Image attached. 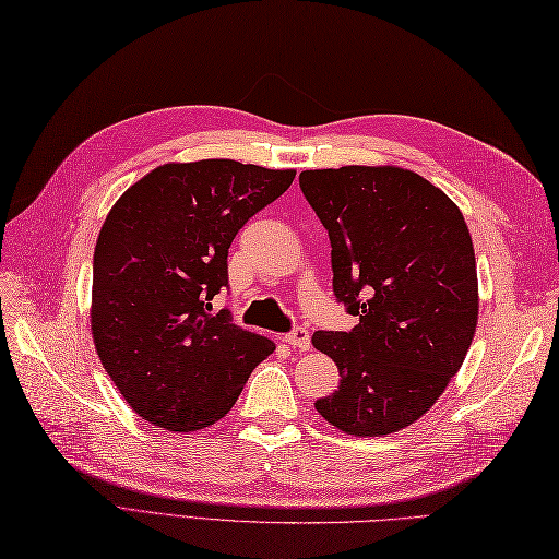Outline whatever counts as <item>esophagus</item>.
<instances>
[{
  "label": "esophagus",
  "instance_id": "34e87169",
  "mask_svg": "<svg viewBox=\"0 0 559 559\" xmlns=\"http://www.w3.org/2000/svg\"><path fill=\"white\" fill-rule=\"evenodd\" d=\"M284 342H287L292 348L308 350L310 348V332L306 330V326H296L294 332H289L287 336H284Z\"/></svg>",
  "mask_w": 559,
  "mask_h": 559
}]
</instances>
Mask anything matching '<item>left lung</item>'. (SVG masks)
<instances>
[{
    "label": "left lung",
    "mask_w": 559,
    "mask_h": 559,
    "mask_svg": "<svg viewBox=\"0 0 559 559\" xmlns=\"http://www.w3.org/2000/svg\"><path fill=\"white\" fill-rule=\"evenodd\" d=\"M304 197L332 241L334 294L358 324L316 332L342 374L316 411L356 437L411 427L465 362L479 282L465 217L439 187L399 166L304 170Z\"/></svg>",
    "instance_id": "obj_1"
}]
</instances>
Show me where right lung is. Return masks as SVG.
Here are the masks:
<instances>
[{
	"mask_svg": "<svg viewBox=\"0 0 559 559\" xmlns=\"http://www.w3.org/2000/svg\"><path fill=\"white\" fill-rule=\"evenodd\" d=\"M294 175L229 158L166 163L108 211L94 247L92 338L142 419L168 431L215 425L275 350L206 310L227 287L229 243Z\"/></svg>",
	"mask_w": 559,
	"mask_h": 559,
	"instance_id": "obj_1",
	"label": "right lung"
}]
</instances>
